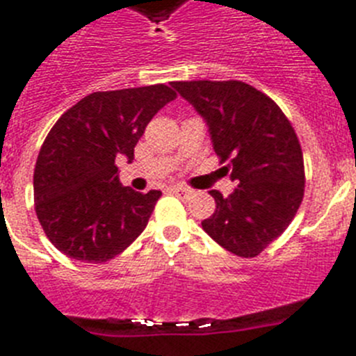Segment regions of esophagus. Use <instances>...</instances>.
Segmentation results:
<instances>
[{
    "instance_id": "1",
    "label": "esophagus",
    "mask_w": 356,
    "mask_h": 356,
    "mask_svg": "<svg viewBox=\"0 0 356 356\" xmlns=\"http://www.w3.org/2000/svg\"><path fill=\"white\" fill-rule=\"evenodd\" d=\"M171 191L175 194H178V196H184V197L191 196V194H193V191H191L188 187H184V185H176V187H172Z\"/></svg>"
}]
</instances>
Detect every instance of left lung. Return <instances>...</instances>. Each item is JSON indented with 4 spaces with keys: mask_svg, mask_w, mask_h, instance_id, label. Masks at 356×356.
Returning a JSON list of instances; mask_svg holds the SVG:
<instances>
[{
    "mask_svg": "<svg viewBox=\"0 0 356 356\" xmlns=\"http://www.w3.org/2000/svg\"><path fill=\"white\" fill-rule=\"evenodd\" d=\"M171 85L205 118L217 156L241 181L226 197L219 191L210 193L216 212L201 226L229 253L257 257L284 234L303 201L298 135L271 97L244 81Z\"/></svg>",
    "mask_w": 356,
    "mask_h": 356,
    "instance_id": "8db88e82",
    "label": "left lung"
}]
</instances>
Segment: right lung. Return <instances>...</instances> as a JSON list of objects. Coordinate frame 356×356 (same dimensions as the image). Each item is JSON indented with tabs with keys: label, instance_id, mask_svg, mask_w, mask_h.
Returning <instances> with one entry per match:
<instances>
[{
	"label": "right lung",
	"instance_id": "1",
	"mask_svg": "<svg viewBox=\"0 0 356 356\" xmlns=\"http://www.w3.org/2000/svg\"><path fill=\"white\" fill-rule=\"evenodd\" d=\"M175 97L163 83L92 92L55 122L37 156L33 200L56 250L102 264L143 234L162 193L122 187L115 159L134 160L147 122Z\"/></svg>",
	"mask_w": 356,
	"mask_h": 356
}]
</instances>
